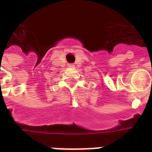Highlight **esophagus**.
Segmentation results:
<instances>
[{
	"label": "esophagus",
	"instance_id": "obj_1",
	"mask_svg": "<svg viewBox=\"0 0 152 152\" xmlns=\"http://www.w3.org/2000/svg\"><path fill=\"white\" fill-rule=\"evenodd\" d=\"M74 66V65H71V66Z\"/></svg>",
	"mask_w": 152,
	"mask_h": 152
}]
</instances>
